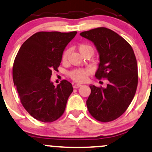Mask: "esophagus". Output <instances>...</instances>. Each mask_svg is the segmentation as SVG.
I'll list each match as a JSON object with an SVG mask.
<instances>
[{"label":"esophagus","instance_id":"esophagus-1","mask_svg":"<svg viewBox=\"0 0 152 152\" xmlns=\"http://www.w3.org/2000/svg\"><path fill=\"white\" fill-rule=\"evenodd\" d=\"M81 84H78V83H77V84H74V85L73 86V87H74V88H79V87H81Z\"/></svg>","mask_w":152,"mask_h":152}]
</instances>
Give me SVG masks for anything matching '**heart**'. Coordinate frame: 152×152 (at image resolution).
Listing matches in <instances>:
<instances>
[{
    "instance_id": "b5f03b06",
    "label": "heart",
    "mask_w": 152,
    "mask_h": 152,
    "mask_svg": "<svg viewBox=\"0 0 152 152\" xmlns=\"http://www.w3.org/2000/svg\"><path fill=\"white\" fill-rule=\"evenodd\" d=\"M78 52L82 56H84L86 54H94V48L91 45L88 44H81L77 47ZM69 54V50L65 51L62 55V61H66ZM90 74V70L88 69H76L70 72L71 78L76 82H84L86 81L88 76Z\"/></svg>"
}]
</instances>
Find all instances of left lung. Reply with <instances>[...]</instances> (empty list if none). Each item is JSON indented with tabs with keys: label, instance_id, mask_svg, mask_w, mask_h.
<instances>
[{
	"label": "left lung",
	"instance_id": "obj_1",
	"mask_svg": "<svg viewBox=\"0 0 152 152\" xmlns=\"http://www.w3.org/2000/svg\"><path fill=\"white\" fill-rule=\"evenodd\" d=\"M80 35L92 42L99 54L96 77L108 81L105 88L91 84L88 110L98 121H113L125 112L136 93L138 71L134 51L121 36L105 27L86 31Z\"/></svg>",
	"mask_w": 152,
	"mask_h": 152
}]
</instances>
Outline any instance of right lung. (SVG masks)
Listing matches in <instances>:
<instances>
[{"mask_svg": "<svg viewBox=\"0 0 152 152\" xmlns=\"http://www.w3.org/2000/svg\"><path fill=\"white\" fill-rule=\"evenodd\" d=\"M77 32H39L24 42L15 58L12 78L23 107L31 116L52 122L64 112L72 85L63 80L56 86L51 81L66 47Z\"/></svg>", "mask_w": 152, "mask_h": 152, "instance_id": "right-lung-1", "label": "right lung"}]
</instances>
